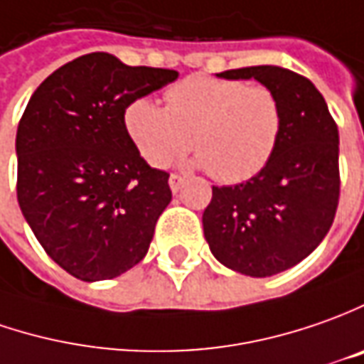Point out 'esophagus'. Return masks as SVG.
<instances>
[{"label":"esophagus","instance_id":"obj_1","mask_svg":"<svg viewBox=\"0 0 364 364\" xmlns=\"http://www.w3.org/2000/svg\"><path fill=\"white\" fill-rule=\"evenodd\" d=\"M183 183H185V177H181V175H177V173H173L169 177V187L173 193H177L179 189L183 187Z\"/></svg>","mask_w":364,"mask_h":364}]
</instances>
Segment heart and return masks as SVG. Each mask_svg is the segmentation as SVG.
Returning <instances> with one entry per match:
<instances>
[{
	"label": "heart",
	"mask_w": 364,
	"mask_h": 364,
	"mask_svg": "<svg viewBox=\"0 0 364 364\" xmlns=\"http://www.w3.org/2000/svg\"><path fill=\"white\" fill-rule=\"evenodd\" d=\"M167 107L136 98L124 110V129L153 167H165L191 146L199 165L220 183H244L269 163L280 143V98L264 84L193 74L165 92Z\"/></svg>",
	"instance_id": "heart-1"
}]
</instances>
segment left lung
I'll return each mask as SVG.
<instances>
[{"label":"left lung","mask_w":364,"mask_h":364,"mask_svg":"<svg viewBox=\"0 0 364 364\" xmlns=\"http://www.w3.org/2000/svg\"><path fill=\"white\" fill-rule=\"evenodd\" d=\"M254 78L280 98L284 127L276 153L250 181L213 187L203 233L223 266L254 278L292 268L331 230L341 195L338 127L312 82L280 66L225 70Z\"/></svg>","instance_id":"1"}]
</instances>
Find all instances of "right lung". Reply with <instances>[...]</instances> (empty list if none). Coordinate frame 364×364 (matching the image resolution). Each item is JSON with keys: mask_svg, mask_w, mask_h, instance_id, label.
I'll return each instance as SVG.
<instances>
[{"mask_svg": "<svg viewBox=\"0 0 364 364\" xmlns=\"http://www.w3.org/2000/svg\"><path fill=\"white\" fill-rule=\"evenodd\" d=\"M177 76L92 52L50 74L23 110L19 209L46 254L82 282L112 280L149 252L169 173L141 157L124 110Z\"/></svg>", "mask_w": 364, "mask_h": 364, "instance_id": "right-lung-1", "label": "right lung"}]
</instances>
